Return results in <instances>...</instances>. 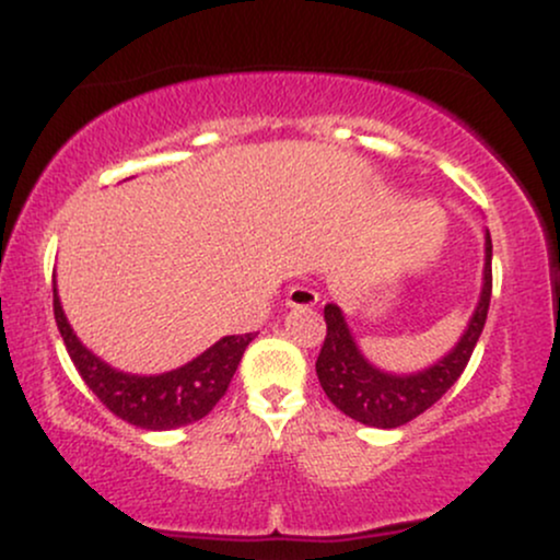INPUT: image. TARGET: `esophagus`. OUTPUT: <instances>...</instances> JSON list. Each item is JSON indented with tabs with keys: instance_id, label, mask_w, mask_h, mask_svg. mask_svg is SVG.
I'll use <instances>...</instances> for the list:
<instances>
[{
	"instance_id": "34e87169",
	"label": "esophagus",
	"mask_w": 560,
	"mask_h": 560,
	"mask_svg": "<svg viewBox=\"0 0 560 560\" xmlns=\"http://www.w3.org/2000/svg\"><path fill=\"white\" fill-rule=\"evenodd\" d=\"M316 305H318L316 289L298 284L287 292V307H292V311H307V307H316Z\"/></svg>"
}]
</instances>
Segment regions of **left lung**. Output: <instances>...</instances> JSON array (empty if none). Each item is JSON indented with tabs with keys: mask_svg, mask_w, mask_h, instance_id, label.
<instances>
[{
	"mask_svg": "<svg viewBox=\"0 0 560 560\" xmlns=\"http://www.w3.org/2000/svg\"><path fill=\"white\" fill-rule=\"evenodd\" d=\"M492 298V240L485 231V271H481V292L468 318L464 334L453 350H447L440 361L413 374H392L378 369L363 355L352 337L342 307H324L326 339L316 361V374L326 397L350 419L376 429H397L413 421L423 410H429L445 392L464 374L468 358L479 342L485 329L487 311Z\"/></svg>",
	"mask_w": 560,
	"mask_h": 560,
	"instance_id": "1",
	"label": "left lung"
}]
</instances>
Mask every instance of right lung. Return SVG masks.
<instances>
[{"label": "right lung", "instance_id": "add662e5", "mask_svg": "<svg viewBox=\"0 0 560 560\" xmlns=\"http://www.w3.org/2000/svg\"><path fill=\"white\" fill-rule=\"evenodd\" d=\"M52 289L57 329H60L70 361L75 363L86 387L118 419L147 429V432H168V429L205 419L215 408V402L226 395L244 350L255 339V334H231V337L218 339L195 361L165 371V374H128V371L113 369L110 363L102 361L75 337L73 326L68 324L66 311H62L57 281H52Z\"/></svg>", "mask_w": 560, "mask_h": 560}]
</instances>
